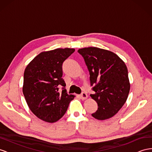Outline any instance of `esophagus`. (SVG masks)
I'll list each match as a JSON object with an SVG mask.
<instances>
[{
  "label": "esophagus",
  "instance_id": "1",
  "mask_svg": "<svg viewBox=\"0 0 152 152\" xmlns=\"http://www.w3.org/2000/svg\"><path fill=\"white\" fill-rule=\"evenodd\" d=\"M80 97L82 100H86L88 98V95L86 93H83L80 95Z\"/></svg>",
  "mask_w": 152,
  "mask_h": 152
}]
</instances>
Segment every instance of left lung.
<instances>
[{"instance_id":"obj_1","label":"left lung","mask_w":152,"mask_h":152,"mask_svg":"<svg viewBox=\"0 0 152 152\" xmlns=\"http://www.w3.org/2000/svg\"><path fill=\"white\" fill-rule=\"evenodd\" d=\"M84 57L95 93L98 110L92 116L105 120L118 113L125 104L130 88L128 69L124 61L114 52L97 47L78 50Z\"/></svg>"}]
</instances>
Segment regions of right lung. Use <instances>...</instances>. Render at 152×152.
Segmentation results:
<instances>
[{"mask_svg": "<svg viewBox=\"0 0 152 152\" xmlns=\"http://www.w3.org/2000/svg\"><path fill=\"white\" fill-rule=\"evenodd\" d=\"M74 48H56L37 55L27 64L22 91L28 108L40 120L54 123L62 118L75 96L68 95L62 78V64ZM64 88L58 91V86Z\"/></svg>", "mask_w": 152, "mask_h": 152, "instance_id": "add662e5", "label": "right lung"}]
</instances>
